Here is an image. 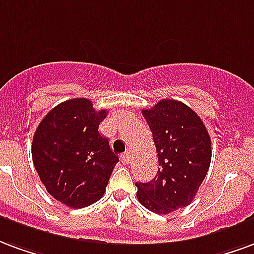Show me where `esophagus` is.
I'll list each match as a JSON object with an SVG mask.
<instances>
[{
	"label": "esophagus",
	"instance_id": "obj_1",
	"mask_svg": "<svg viewBox=\"0 0 254 254\" xmlns=\"http://www.w3.org/2000/svg\"><path fill=\"white\" fill-rule=\"evenodd\" d=\"M120 161H122L123 164H128L129 161H131V154H129L128 151L125 153V154H122L120 155Z\"/></svg>",
	"mask_w": 254,
	"mask_h": 254
}]
</instances>
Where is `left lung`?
<instances>
[{
	"instance_id": "left-lung-1",
	"label": "left lung",
	"mask_w": 254,
	"mask_h": 254,
	"mask_svg": "<svg viewBox=\"0 0 254 254\" xmlns=\"http://www.w3.org/2000/svg\"><path fill=\"white\" fill-rule=\"evenodd\" d=\"M157 155L158 172L149 183H136V197L155 214H169L193 200L211 162V139L199 115L177 100L165 99L142 111Z\"/></svg>"
}]
</instances>
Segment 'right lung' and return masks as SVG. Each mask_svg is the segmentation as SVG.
Instances as JSON below:
<instances>
[{
  "instance_id": "obj_1",
  "label": "right lung",
  "mask_w": 254,
  "mask_h": 254,
  "mask_svg": "<svg viewBox=\"0 0 254 254\" xmlns=\"http://www.w3.org/2000/svg\"><path fill=\"white\" fill-rule=\"evenodd\" d=\"M108 111H96L88 99L54 107L35 131L32 160L40 181L54 199L84 208L104 195L119 157L100 135Z\"/></svg>"
}]
</instances>
